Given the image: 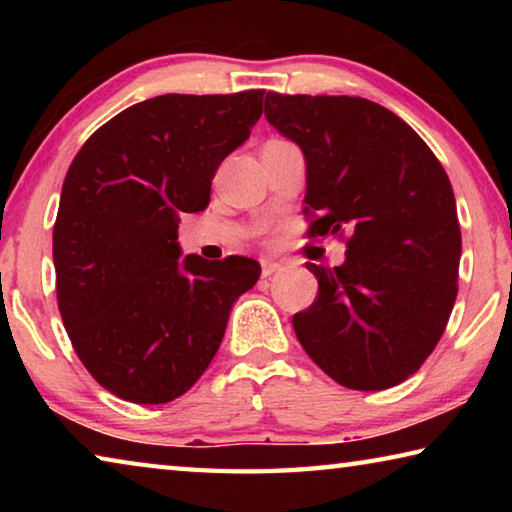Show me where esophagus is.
<instances>
[{
	"mask_svg": "<svg viewBox=\"0 0 512 512\" xmlns=\"http://www.w3.org/2000/svg\"><path fill=\"white\" fill-rule=\"evenodd\" d=\"M277 271H282L280 262H273V259H262V277H271Z\"/></svg>",
	"mask_w": 512,
	"mask_h": 512,
	"instance_id": "1",
	"label": "esophagus"
}]
</instances>
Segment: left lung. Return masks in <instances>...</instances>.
<instances>
[{
    "label": "left lung",
    "mask_w": 512,
    "mask_h": 512,
    "mask_svg": "<svg viewBox=\"0 0 512 512\" xmlns=\"http://www.w3.org/2000/svg\"><path fill=\"white\" fill-rule=\"evenodd\" d=\"M268 124L307 162L309 237L350 230L345 262H307L318 296L293 329L318 368L354 391L402 384L443 336L458 293L461 225L422 137L361 97L268 92Z\"/></svg>",
    "instance_id": "8db88e82"
}]
</instances>
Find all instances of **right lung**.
<instances>
[{
  "instance_id": "obj_1",
  "label": "right lung",
  "mask_w": 512,
  "mask_h": 512,
  "mask_svg": "<svg viewBox=\"0 0 512 512\" xmlns=\"http://www.w3.org/2000/svg\"><path fill=\"white\" fill-rule=\"evenodd\" d=\"M264 90L162 94L126 108L81 146L54 223L63 325L112 395L164 404L210 366L255 259H180V214L210 203L219 164L262 117Z\"/></svg>"
}]
</instances>
